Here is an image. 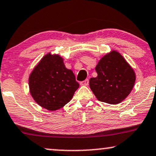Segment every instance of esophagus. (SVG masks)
Wrapping results in <instances>:
<instances>
[{
    "label": "esophagus",
    "mask_w": 156,
    "mask_h": 156,
    "mask_svg": "<svg viewBox=\"0 0 156 156\" xmlns=\"http://www.w3.org/2000/svg\"><path fill=\"white\" fill-rule=\"evenodd\" d=\"M89 79H86L85 80H83V81L80 82V85L81 86H88L89 85Z\"/></svg>",
    "instance_id": "obj_1"
}]
</instances>
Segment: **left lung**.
<instances>
[{
  "instance_id": "obj_1",
  "label": "left lung",
  "mask_w": 156,
  "mask_h": 156,
  "mask_svg": "<svg viewBox=\"0 0 156 156\" xmlns=\"http://www.w3.org/2000/svg\"><path fill=\"white\" fill-rule=\"evenodd\" d=\"M95 70L97 76L90 78L89 86L99 101L117 105L131 93L136 74L119 51L112 50L103 56Z\"/></svg>"
}]
</instances>
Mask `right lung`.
Returning <instances> with one entry per match:
<instances>
[{
	"mask_svg": "<svg viewBox=\"0 0 156 156\" xmlns=\"http://www.w3.org/2000/svg\"><path fill=\"white\" fill-rule=\"evenodd\" d=\"M79 87L71 70L67 69L63 58L51 52L44 56L29 76V90L38 105L49 111L63 108Z\"/></svg>",
	"mask_w": 156,
	"mask_h": 156,
	"instance_id": "right-lung-1",
	"label": "right lung"
}]
</instances>
